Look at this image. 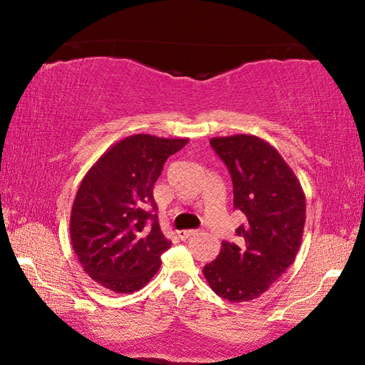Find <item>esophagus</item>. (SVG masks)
I'll use <instances>...</instances> for the list:
<instances>
[{
    "label": "esophagus",
    "mask_w": 365,
    "mask_h": 365,
    "mask_svg": "<svg viewBox=\"0 0 365 365\" xmlns=\"http://www.w3.org/2000/svg\"><path fill=\"white\" fill-rule=\"evenodd\" d=\"M197 235V230H180L178 232V238L180 240H187V238H191V237H196Z\"/></svg>",
    "instance_id": "34e87169"
}]
</instances>
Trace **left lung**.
<instances>
[{
	"mask_svg": "<svg viewBox=\"0 0 365 365\" xmlns=\"http://www.w3.org/2000/svg\"><path fill=\"white\" fill-rule=\"evenodd\" d=\"M234 183V208L246 221L238 242H222L202 273L218 297L230 302L259 298L289 268L299 251L306 196L273 145L254 135L212 138Z\"/></svg>",
	"mask_w": 365,
	"mask_h": 365,
	"instance_id": "obj_1",
	"label": "left lung"
}]
</instances>
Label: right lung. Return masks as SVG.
Here are the masks:
<instances>
[{
    "label": "right lung",
    "instance_id": "obj_1",
    "mask_svg": "<svg viewBox=\"0 0 365 365\" xmlns=\"http://www.w3.org/2000/svg\"><path fill=\"white\" fill-rule=\"evenodd\" d=\"M187 138L133 135L113 144L84 175L71 212L73 251L86 274L133 293L157 274L170 242L153 213V185Z\"/></svg>",
    "mask_w": 365,
    "mask_h": 365
}]
</instances>
